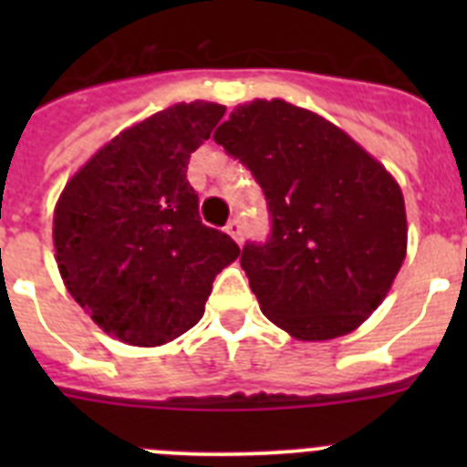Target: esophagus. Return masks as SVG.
<instances>
[{"label": "esophagus", "mask_w": 467, "mask_h": 467, "mask_svg": "<svg viewBox=\"0 0 467 467\" xmlns=\"http://www.w3.org/2000/svg\"><path fill=\"white\" fill-rule=\"evenodd\" d=\"M226 234H229V236L238 243V245H241L243 243V222L238 220V217L229 220V224H226Z\"/></svg>", "instance_id": "1"}]
</instances>
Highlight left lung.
Instances as JSON below:
<instances>
[{
    "label": "left lung",
    "mask_w": 467,
    "mask_h": 467,
    "mask_svg": "<svg viewBox=\"0 0 467 467\" xmlns=\"http://www.w3.org/2000/svg\"><path fill=\"white\" fill-rule=\"evenodd\" d=\"M214 142L266 198L269 236L241 254L264 316L301 341L356 329L404 262L398 182L334 123L285 100L236 107Z\"/></svg>",
    "instance_id": "1"
}]
</instances>
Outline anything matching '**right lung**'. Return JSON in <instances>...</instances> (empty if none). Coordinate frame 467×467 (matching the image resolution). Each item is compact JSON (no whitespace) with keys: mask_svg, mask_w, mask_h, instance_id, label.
<instances>
[{"mask_svg":"<svg viewBox=\"0 0 467 467\" xmlns=\"http://www.w3.org/2000/svg\"><path fill=\"white\" fill-rule=\"evenodd\" d=\"M226 107L172 105L128 128L72 177L53 214L57 269L107 334L161 346L192 329L214 275L241 254L205 226L187 180L192 151Z\"/></svg>","mask_w":467,"mask_h":467,"instance_id":"add662e5","label":"right lung"}]
</instances>
